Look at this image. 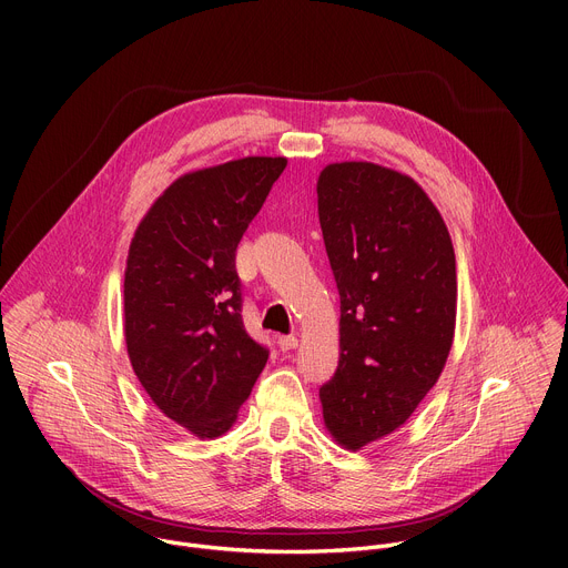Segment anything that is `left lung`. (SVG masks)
<instances>
[{
	"mask_svg": "<svg viewBox=\"0 0 568 568\" xmlns=\"http://www.w3.org/2000/svg\"><path fill=\"white\" fill-rule=\"evenodd\" d=\"M287 161L245 156L186 173L134 231L123 281L130 364L161 414L224 436L267 364L242 323L235 247Z\"/></svg>",
	"mask_w": 568,
	"mask_h": 568,
	"instance_id": "obj_1",
	"label": "left lung"
}]
</instances>
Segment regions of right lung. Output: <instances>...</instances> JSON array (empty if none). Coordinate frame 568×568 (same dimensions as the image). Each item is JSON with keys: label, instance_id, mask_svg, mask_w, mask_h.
<instances>
[{"label": "right lung", "instance_id": "obj_1", "mask_svg": "<svg viewBox=\"0 0 568 568\" xmlns=\"http://www.w3.org/2000/svg\"><path fill=\"white\" fill-rule=\"evenodd\" d=\"M318 222L342 298L339 364L318 388L344 449L395 432L438 382L456 328V256L427 193L397 171H321Z\"/></svg>", "mask_w": 568, "mask_h": 568}]
</instances>
